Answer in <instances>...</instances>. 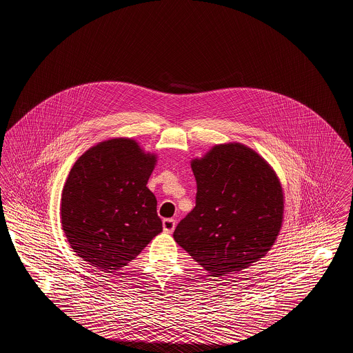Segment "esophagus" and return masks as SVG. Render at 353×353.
I'll list each match as a JSON object with an SVG mask.
<instances>
[{
  "label": "esophagus",
  "mask_w": 353,
  "mask_h": 353,
  "mask_svg": "<svg viewBox=\"0 0 353 353\" xmlns=\"http://www.w3.org/2000/svg\"><path fill=\"white\" fill-rule=\"evenodd\" d=\"M176 228V221L173 219H165L163 221V229L165 233H172Z\"/></svg>",
  "instance_id": "1"
}]
</instances>
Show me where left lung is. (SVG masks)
Segmentation results:
<instances>
[{
  "label": "left lung",
  "instance_id": "left-lung-1",
  "mask_svg": "<svg viewBox=\"0 0 353 353\" xmlns=\"http://www.w3.org/2000/svg\"><path fill=\"white\" fill-rule=\"evenodd\" d=\"M196 206L174 241L213 276L234 274L265 256L279 234L283 190L275 172L250 148L216 145L192 161Z\"/></svg>",
  "mask_w": 353,
  "mask_h": 353
}]
</instances>
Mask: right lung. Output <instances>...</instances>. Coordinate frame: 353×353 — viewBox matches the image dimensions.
<instances>
[{"instance_id":"add662e5","label":"right lung","mask_w":353,"mask_h":353,"mask_svg":"<svg viewBox=\"0 0 353 353\" xmlns=\"http://www.w3.org/2000/svg\"><path fill=\"white\" fill-rule=\"evenodd\" d=\"M156 157L131 139H111L75 161L62 192V229L71 249L104 272L128 265L163 232L147 188Z\"/></svg>"}]
</instances>
